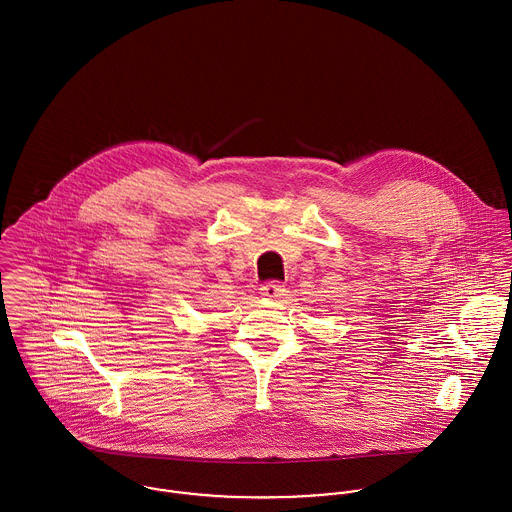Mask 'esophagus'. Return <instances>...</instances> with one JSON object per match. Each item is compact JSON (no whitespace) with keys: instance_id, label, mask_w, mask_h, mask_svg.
<instances>
[{"instance_id":"1","label":"esophagus","mask_w":512,"mask_h":512,"mask_svg":"<svg viewBox=\"0 0 512 512\" xmlns=\"http://www.w3.org/2000/svg\"><path fill=\"white\" fill-rule=\"evenodd\" d=\"M286 292V288L280 284V282H266L262 288H260V295L264 297V299H280L282 295Z\"/></svg>"}]
</instances>
